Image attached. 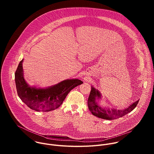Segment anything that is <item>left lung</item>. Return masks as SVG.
Masks as SVG:
<instances>
[{"mask_svg":"<svg viewBox=\"0 0 154 154\" xmlns=\"http://www.w3.org/2000/svg\"><path fill=\"white\" fill-rule=\"evenodd\" d=\"M101 99L102 95L100 92L91 86V90L88 99V108L94 116L106 120L116 119L128 114L137 106L140 100L138 99L136 102H134L125 108L117 109L116 108H109L108 106H100L99 101Z\"/></svg>","mask_w":154,"mask_h":154,"instance_id":"8db88e82","label":"left lung"}]
</instances>
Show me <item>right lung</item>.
Wrapping results in <instances>:
<instances>
[{
	"label": "right lung",
	"instance_id": "1",
	"mask_svg": "<svg viewBox=\"0 0 154 154\" xmlns=\"http://www.w3.org/2000/svg\"><path fill=\"white\" fill-rule=\"evenodd\" d=\"M22 60L15 72V83L17 95L30 108L36 112H50L58 108L68 93L83 83L77 79L64 80L46 88L31 86L26 81Z\"/></svg>",
	"mask_w": 154,
	"mask_h": 154
}]
</instances>
